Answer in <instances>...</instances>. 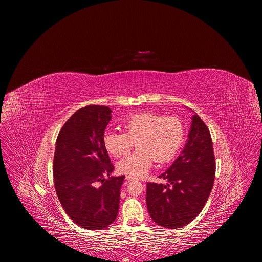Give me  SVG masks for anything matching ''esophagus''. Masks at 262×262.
<instances>
[{"label": "esophagus", "mask_w": 262, "mask_h": 262, "mask_svg": "<svg viewBox=\"0 0 262 262\" xmlns=\"http://www.w3.org/2000/svg\"><path fill=\"white\" fill-rule=\"evenodd\" d=\"M125 179H126V180H134V179H136V178H135L134 176H130V175H126V176H125Z\"/></svg>", "instance_id": "esophagus-1"}]
</instances>
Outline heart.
Segmentation results:
<instances>
[{
    "label": "heart",
    "instance_id": "1",
    "mask_svg": "<svg viewBox=\"0 0 262 262\" xmlns=\"http://www.w3.org/2000/svg\"><path fill=\"white\" fill-rule=\"evenodd\" d=\"M124 133L106 132L102 137L105 150L115 158L126 155L134 144L137 149L117 164L122 174L143 176L156 161L166 164L177 155L184 140L181 120L156 112H140L123 122Z\"/></svg>",
    "mask_w": 262,
    "mask_h": 262
}]
</instances>
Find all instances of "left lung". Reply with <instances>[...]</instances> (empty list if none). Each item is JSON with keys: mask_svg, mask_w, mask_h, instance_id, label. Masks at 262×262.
<instances>
[{"mask_svg": "<svg viewBox=\"0 0 262 262\" xmlns=\"http://www.w3.org/2000/svg\"><path fill=\"white\" fill-rule=\"evenodd\" d=\"M214 174L211 136L195 114L181 155L159 176L167 183H147L146 204L151 219L169 229L188 225L203 209L212 190Z\"/></svg>", "mask_w": 262, "mask_h": 262, "instance_id": "obj_1", "label": "left lung"}]
</instances>
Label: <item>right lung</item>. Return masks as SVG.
<instances>
[{
    "mask_svg": "<svg viewBox=\"0 0 262 262\" xmlns=\"http://www.w3.org/2000/svg\"><path fill=\"white\" fill-rule=\"evenodd\" d=\"M111 113L108 106L97 104L78 110L65 122L56 141V193L67 215L89 230L103 229L115 221L125 178L110 176L114 166L102 137Z\"/></svg>",
    "mask_w": 262,
    "mask_h": 262,
    "instance_id": "obj_1",
    "label": "right lung"
}]
</instances>
